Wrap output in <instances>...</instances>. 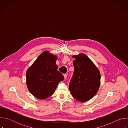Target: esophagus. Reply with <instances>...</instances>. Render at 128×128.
<instances>
[{
    "instance_id": "1",
    "label": "esophagus",
    "mask_w": 128,
    "mask_h": 128,
    "mask_svg": "<svg viewBox=\"0 0 128 128\" xmlns=\"http://www.w3.org/2000/svg\"><path fill=\"white\" fill-rule=\"evenodd\" d=\"M67 74H64V79L65 80V79H66V78H67Z\"/></svg>"
}]
</instances>
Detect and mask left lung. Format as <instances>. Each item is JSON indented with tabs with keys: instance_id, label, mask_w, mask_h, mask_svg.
Here are the masks:
<instances>
[{
	"instance_id": "left-lung-1",
	"label": "left lung",
	"mask_w": 128,
	"mask_h": 128,
	"mask_svg": "<svg viewBox=\"0 0 128 128\" xmlns=\"http://www.w3.org/2000/svg\"><path fill=\"white\" fill-rule=\"evenodd\" d=\"M74 67V76L69 88L74 99L86 102L92 99L100 86V72L94 63L86 54L82 53L72 56Z\"/></svg>"
}]
</instances>
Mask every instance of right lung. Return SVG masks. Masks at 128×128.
Segmentation results:
<instances>
[{
  "instance_id": "obj_1",
  "label": "right lung",
  "mask_w": 128,
  "mask_h": 128,
  "mask_svg": "<svg viewBox=\"0 0 128 128\" xmlns=\"http://www.w3.org/2000/svg\"><path fill=\"white\" fill-rule=\"evenodd\" d=\"M57 56L46 50L42 52L26 71V84L32 95L39 99L52 96L58 84L64 80L56 64Z\"/></svg>"
}]
</instances>
